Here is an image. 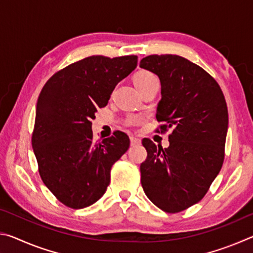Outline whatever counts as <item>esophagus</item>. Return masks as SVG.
Here are the masks:
<instances>
[{"instance_id": "1", "label": "esophagus", "mask_w": 253, "mask_h": 253, "mask_svg": "<svg viewBox=\"0 0 253 253\" xmlns=\"http://www.w3.org/2000/svg\"><path fill=\"white\" fill-rule=\"evenodd\" d=\"M130 145L131 146H138V145H140V139L136 138L134 136H130Z\"/></svg>"}]
</instances>
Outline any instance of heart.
I'll return each instance as SVG.
<instances>
[{"mask_svg": "<svg viewBox=\"0 0 253 253\" xmlns=\"http://www.w3.org/2000/svg\"><path fill=\"white\" fill-rule=\"evenodd\" d=\"M154 80H157L156 77L149 71H139L134 76V84H136V87L139 89V91H142L147 84H151Z\"/></svg>", "mask_w": 253, "mask_h": 253, "instance_id": "heart-1", "label": "heart"}]
</instances>
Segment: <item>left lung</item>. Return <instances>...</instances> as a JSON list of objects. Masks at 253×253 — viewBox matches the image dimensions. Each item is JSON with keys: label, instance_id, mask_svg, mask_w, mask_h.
I'll return each mask as SVG.
<instances>
[{"label": "left lung", "instance_id": "1", "mask_svg": "<svg viewBox=\"0 0 253 253\" xmlns=\"http://www.w3.org/2000/svg\"><path fill=\"white\" fill-rule=\"evenodd\" d=\"M140 68L160 77L162 99L156 119L157 132L169 135V146L142 144L147 157L140 164L145 194L163 211L177 213L200 202L224 161L228 107L216 80L183 57L152 54Z\"/></svg>", "mask_w": 253, "mask_h": 253}]
</instances>
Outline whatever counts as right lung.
<instances>
[{"label":"right lung","mask_w":253,"mask_h":253,"mask_svg":"<svg viewBox=\"0 0 253 253\" xmlns=\"http://www.w3.org/2000/svg\"><path fill=\"white\" fill-rule=\"evenodd\" d=\"M137 59L89 55L55 72L42 88L32 147L44 185L68 208L96 203L109 185L111 166L129 147L128 136L119 130L95 142L91 119Z\"/></svg>","instance_id":"add662e5"}]
</instances>
